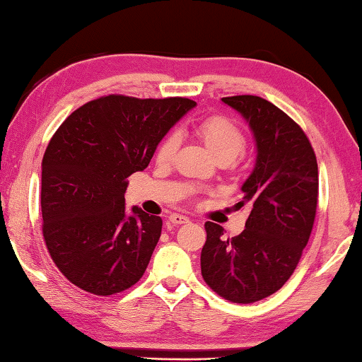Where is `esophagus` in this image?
<instances>
[{
    "instance_id": "34e87169",
    "label": "esophagus",
    "mask_w": 362,
    "mask_h": 362,
    "mask_svg": "<svg viewBox=\"0 0 362 362\" xmlns=\"http://www.w3.org/2000/svg\"><path fill=\"white\" fill-rule=\"evenodd\" d=\"M169 222L174 225H182V223H188V218L180 216V214H173V216H169Z\"/></svg>"
}]
</instances>
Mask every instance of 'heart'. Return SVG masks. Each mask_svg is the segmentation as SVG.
Segmentation results:
<instances>
[{
    "mask_svg": "<svg viewBox=\"0 0 362 362\" xmlns=\"http://www.w3.org/2000/svg\"><path fill=\"white\" fill-rule=\"evenodd\" d=\"M196 134L203 140L207 151L217 161L218 159L233 161L246 148V136H244L241 127L235 124L231 119L223 118V116H212V118L201 121L196 126ZM177 148H179L177 136H169L164 139L156 151L158 163L168 164L173 161Z\"/></svg>",
    "mask_w": 362,
    "mask_h": 362,
    "instance_id": "b5f03b06",
    "label": "heart"
}]
</instances>
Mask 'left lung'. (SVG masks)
<instances>
[{
  "instance_id": "8db88e82",
  "label": "left lung",
  "mask_w": 362,
  "mask_h": 362,
  "mask_svg": "<svg viewBox=\"0 0 362 362\" xmlns=\"http://www.w3.org/2000/svg\"><path fill=\"white\" fill-rule=\"evenodd\" d=\"M249 124L255 144L252 173L241 185L246 228L225 238L206 223L201 273L211 289L235 303L272 296L292 276L313 228L317 163L310 140L289 116L257 95L223 97Z\"/></svg>"
}]
</instances>
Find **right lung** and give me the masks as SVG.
<instances>
[{"instance_id":"right-lung-1","label":"right lung","mask_w":362,"mask_h":362,"mask_svg":"<svg viewBox=\"0 0 362 362\" xmlns=\"http://www.w3.org/2000/svg\"><path fill=\"white\" fill-rule=\"evenodd\" d=\"M196 102L107 95L75 110L49 142L41 173L42 236L64 276L112 296L142 278L163 220L126 211L127 177L148 166L158 145Z\"/></svg>"}]
</instances>
